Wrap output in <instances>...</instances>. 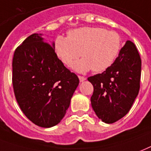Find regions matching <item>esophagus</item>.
I'll use <instances>...</instances> for the list:
<instances>
[{
  "mask_svg": "<svg viewBox=\"0 0 151 151\" xmlns=\"http://www.w3.org/2000/svg\"><path fill=\"white\" fill-rule=\"evenodd\" d=\"M78 78H79L80 81H83L86 80V77H83V76H78Z\"/></svg>",
  "mask_w": 151,
  "mask_h": 151,
  "instance_id": "esophagus-1",
  "label": "esophagus"
}]
</instances>
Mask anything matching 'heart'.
I'll list each match as a JSON object with an SVG mask.
<instances>
[{
    "mask_svg": "<svg viewBox=\"0 0 151 151\" xmlns=\"http://www.w3.org/2000/svg\"><path fill=\"white\" fill-rule=\"evenodd\" d=\"M121 46V37L116 31L84 27L70 31L68 37L58 36L54 47L57 56L65 65L70 66L81 56L83 58L73 65L76 71L86 73L93 70L99 73L111 66Z\"/></svg>",
    "mask_w": 151,
    "mask_h": 151,
    "instance_id": "heart-1",
    "label": "heart"
}]
</instances>
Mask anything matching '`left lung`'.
Returning a JSON list of instances; mask_svg holds the SVG:
<instances>
[{"label": "left lung", "instance_id": "8db88e82", "mask_svg": "<svg viewBox=\"0 0 151 151\" xmlns=\"http://www.w3.org/2000/svg\"><path fill=\"white\" fill-rule=\"evenodd\" d=\"M141 65L135 45L127 40L110 67L88 78L94 88L91 104L99 119L113 124L129 111L139 91Z\"/></svg>", "mask_w": 151, "mask_h": 151}]
</instances>
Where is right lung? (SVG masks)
<instances>
[{
  "label": "right lung",
  "instance_id": "right-lung-1",
  "mask_svg": "<svg viewBox=\"0 0 151 151\" xmlns=\"http://www.w3.org/2000/svg\"><path fill=\"white\" fill-rule=\"evenodd\" d=\"M54 45L35 33L16 49L12 59L17 103L27 119L42 127L63 119L79 84L78 76L58 58Z\"/></svg>",
  "mask_w": 151,
  "mask_h": 151
}]
</instances>
